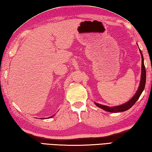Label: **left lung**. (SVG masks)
Returning <instances> with one entry per match:
<instances>
[{"label": "left lung", "mask_w": 152, "mask_h": 152, "mask_svg": "<svg viewBox=\"0 0 152 152\" xmlns=\"http://www.w3.org/2000/svg\"><path fill=\"white\" fill-rule=\"evenodd\" d=\"M140 52L141 56H142V73H141V78H140V86L138 87V89L137 91L136 92L134 96L131 99H130L129 102L123 104V105L115 106V107H109L106 105H103L102 104L97 103L96 102H94L98 107L105 110L106 111H108L110 113H118V112H123L125 111L126 110H129L130 108H131L134 105L135 103L136 102L140 95L142 94V91L144 90L145 85V80H146V72H145V68L144 63V57L142 55V53L140 49Z\"/></svg>", "instance_id": "obj_1"}]
</instances>
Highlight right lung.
<instances>
[{"label":"right lung","instance_id":"1","mask_svg":"<svg viewBox=\"0 0 152 152\" xmlns=\"http://www.w3.org/2000/svg\"><path fill=\"white\" fill-rule=\"evenodd\" d=\"M53 116H54V115H53V116H51V117H50L49 118H50V117H53Z\"/></svg>","mask_w":152,"mask_h":152}]
</instances>
